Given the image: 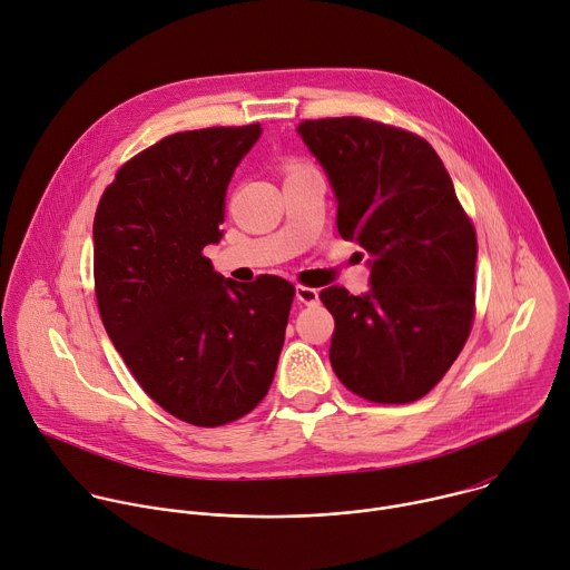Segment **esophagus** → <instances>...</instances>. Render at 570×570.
Returning <instances> with one entry per match:
<instances>
[{
    "mask_svg": "<svg viewBox=\"0 0 570 570\" xmlns=\"http://www.w3.org/2000/svg\"><path fill=\"white\" fill-rule=\"evenodd\" d=\"M295 295H297V299H299L302 304H306V306H311V304H315V302L320 299V293H317L315 288L302 286V284L295 288Z\"/></svg>",
    "mask_w": 570,
    "mask_h": 570,
    "instance_id": "obj_1",
    "label": "esophagus"
}]
</instances>
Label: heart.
<instances>
[{
	"label": "heart",
	"instance_id": "heart-1",
	"mask_svg": "<svg viewBox=\"0 0 570 570\" xmlns=\"http://www.w3.org/2000/svg\"><path fill=\"white\" fill-rule=\"evenodd\" d=\"M299 167H304V165H302V161H295V159H293V161H288V165H286V169H288V171H291V169H299Z\"/></svg>",
	"mask_w": 570,
	"mask_h": 570
}]
</instances>
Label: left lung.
Returning <instances> with one entry per match:
<instances>
[{"label": "left lung", "instance_id": "8db88e82", "mask_svg": "<svg viewBox=\"0 0 570 570\" xmlns=\"http://www.w3.org/2000/svg\"><path fill=\"white\" fill-rule=\"evenodd\" d=\"M297 132L332 180L341 236L372 257L367 295L320 293L336 320L332 367L367 401H417L471 334L473 223L424 137L363 117L304 119Z\"/></svg>", "mask_w": 570, "mask_h": 570}]
</instances>
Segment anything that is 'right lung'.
Masks as SVG:
<instances>
[{
	"label": "right lung",
	"instance_id": "add662e5",
	"mask_svg": "<svg viewBox=\"0 0 570 570\" xmlns=\"http://www.w3.org/2000/svg\"><path fill=\"white\" fill-rule=\"evenodd\" d=\"M262 124L159 139L119 167L95 216V295L141 390L174 417L214 429L266 396L295 286L236 284L203 255L220 240L225 191Z\"/></svg>",
	"mask_w": 570,
	"mask_h": 570
}]
</instances>
